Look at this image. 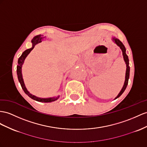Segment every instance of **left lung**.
I'll return each instance as SVG.
<instances>
[{"instance_id":"8db88e82","label":"left lung","mask_w":147,"mask_h":147,"mask_svg":"<svg viewBox=\"0 0 147 147\" xmlns=\"http://www.w3.org/2000/svg\"><path fill=\"white\" fill-rule=\"evenodd\" d=\"M113 40L115 41V43L118 45V46L121 49L122 51V55L123 56V59H124V61H125V63H126V66H127V69H126V74H125V82H124V85L123 86V88L122 89L121 91H120V93L119 94V95L116 97L115 99H117L119 97H120L121 96L123 92L125 91L127 84H128V81H129V75H130V67L129 66V58H128V56L126 55L125 53V48L124 47V45H123V43L120 41L119 39L117 38H113Z\"/></svg>"}]
</instances>
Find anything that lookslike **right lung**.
I'll return each mask as SVG.
<instances>
[{
	"instance_id": "add662e5",
	"label": "right lung",
	"mask_w": 147,
	"mask_h": 147,
	"mask_svg": "<svg viewBox=\"0 0 147 147\" xmlns=\"http://www.w3.org/2000/svg\"><path fill=\"white\" fill-rule=\"evenodd\" d=\"M45 37L41 36V35H36L35 36L32 40V42L33 43V46L31 48L27 49L26 50L22 55L20 56V57L18 58V65L17 66V76H18V81H19L20 85L22 86V88L23 89L24 91L25 92V93L26 94L28 95L30 98H32L33 100H35L36 101H38V102H53V101H55L56 100H57V99L59 97H53V98H47V99H43V98H39V97H37L35 96H33L32 94H31L30 93H29V92L27 91V89H26L25 84H24V82L23 80V78H22V66L23 65V63L24 62V60L25 59V58L27 57V56L30 53L33 48L35 47V45L38 43H39L40 42L42 41V40Z\"/></svg>"
}]
</instances>
